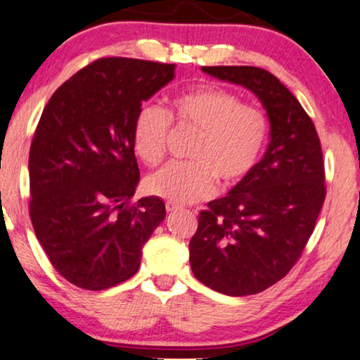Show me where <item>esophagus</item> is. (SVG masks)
<instances>
[{
	"label": "esophagus",
	"instance_id": "34e87169",
	"mask_svg": "<svg viewBox=\"0 0 360 360\" xmlns=\"http://www.w3.org/2000/svg\"><path fill=\"white\" fill-rule=\"evenodd\" d=\"M165 210H167V213H174V211L179 210V205L172 203V201H167V203H165Z\"/></svg>",
	"mask_w": 360,
	"mask_h": 360
}]
</instances>
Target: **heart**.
Here are the masks:
<instances>
[{"instance_id":"obj_1","label":"heart","mask_w":360,"mask_h":360,"mask_svg":"<svg viewBox=\"0 0 360 360\" xmlns=\"http://www.w3.org/2000/svg\"><path fill=\"white\" fill-rule=\"evenodd\" d=\"M170 116L198 136L190 150L191 162L169 164L147 179V190L175 205L206 200L223 186L243 181L262 155L269 137V121L257 106L243 105L234 93L216 86H200L175 96L170 115L159 105H142L132 124L137 155L154 167L164 159Z\"/></svg>"}]
</instances>
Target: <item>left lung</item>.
I'll return each instance as SVG.
<instances>
[{"instance_id":"left-lung-1","label":"left lung","mask_w":360,"mask_h":360,"mask_svg":"<svg viewBox=\"0 0 360 360\" xmlns=\"http://www.w3.org/2000/svg\"><path fill=\"white\" fill-rule=\"evenodd\" d=\"M252 91L267 111L270 142L254 170L201 211L190 240L195 277L229 297L264 292L297 264L326 196L311 117L287 86L259 67H201Z\"/></svg>"}]
</instances>
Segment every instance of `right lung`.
I'll return each instance as SVG.
<instances>
[{"instance_id": "1", "label": "right lung", "mask_w": 360, "mask_h": 360, "mask_svg": "<svg viewBox=\"0 0 360 360\" xmlns=\"http://www.w3.org/2000/svg\"><path fill=\"white\" fill-rule=\"evenodd\" d=\"M175 63L110 57L57 88L29 152V214L53 269L85 290L126 282L165 219L159 196L131 203L139 184L132 124L174 80Z\"/></svg>"}]
</instances>
